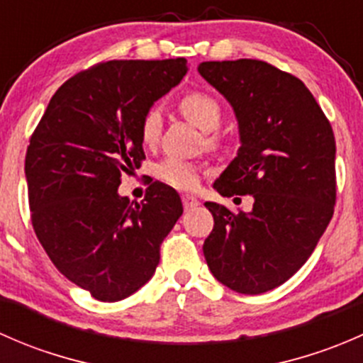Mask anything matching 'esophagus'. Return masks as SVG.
Masks as SVG:
<instances>
[{
  "label": "esophagus",
  "instance_id": "1",
  "mask_svg": "<svg viewBox=\"0 0 363 363\" xmlns=\"http://www.w3.org/2000/svg\"><path fill=\"white\" fill-rule=\"evenodd\" d=\"M182 203H184L186 211H191V208L199 207V205H200L199 200H196L195 196H191V195H182Z\"/></svg>",
  "mask_w": 363,
  "mask_h": 363
}]
</instances>
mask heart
<instances>
[{"mask_svg":"<svg viewBox=\"0 0 363 363\" xmlns=\"http://www.w3.org/2000/svg\"><path fill=\"white\" fill-rule=\"evenodd\" d=\"M179 108L186 119L191 121L202 131L218 130L223 119V111L218 101L207 93H188L182 96ZM161 131V113L158 107H152L145 112L140 123V137L145 145H151L158 140ZM216 137L211 135L208 142H214ZM200 167L189 161L179 158L163 160L156 168V175L168 186L177 189H195L200 181Z\"/></svg>","mask_w":363,"mask_h":363,"instance_id":"obj_1","label":"heart"}]
</instances>
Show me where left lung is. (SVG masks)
<instances>
[{
    "instance_id": "left-lung-1",
    "label": "left lung",
    "mask_w": 363,
    "mask_h": 363,
    "mask_svg": "<svg viewBox=\"0 0 363 363\" xmlns=\"http://www.w3.org/2000/svg\"><path fill=\"white\" fill-rule=\"evenodd\" d=\"M199 72L239 123V152L214 189L255 199L239 214L205 202L214 218L205 262L230 290L265 294L307 262L334 216V131L302 80L265 61H205Z\"/></svg>"
}]
</instances>
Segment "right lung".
Masks as SVG:
<instances>
[{
  "mask_svg": "<svg viewBox=\"0 0 363 363\" xmlns=\"http://www.w3.org/2000/svg\"><path fill=\"white\" fill-rule=\"evenodd\" d=\"M188 72L184 57L107 61L56 91L26 152L31 223L50 262L101 302L144 286L182 214L175 189L152 182L140 203L117 188L145 160L140 123Z\"/></svg>",
  "mask_w": 363,
  "mask_h": 363,
  "instance_id": "obj_1",
  "label": "right lung"
}]
</instances>
